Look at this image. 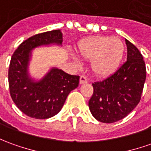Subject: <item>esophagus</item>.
<instances>
[{"label": "esophagus", "instance_id": "esophagus-1", "mask_svg": "<svg viewBox=\"0 0 151 151\" xmlns=\"http://www.w3.org/2000/svg\"><path fill=\"white\" fill-rule=\"evenodd\" d=\"M79 83H80V84L87 83H88V79H87V78H86V77L83 75L81 76V77H80V79H79Z\"/></svg>", "mask_w": 151, "mask_h": 151}]
</instances>
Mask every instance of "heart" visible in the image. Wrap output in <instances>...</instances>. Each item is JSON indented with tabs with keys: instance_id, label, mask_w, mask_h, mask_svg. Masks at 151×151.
<instances>
[{
	"instance_id": "obj_1",
	"label": "heart",
	"mask_w": 151,
	"mask_h": 151,
	"mask_svg": "<svg viewBox=\"0 0 151 151\" xmlns=\"http://www.w3.org/2000/svg\"><path fill=\"white\" fill-rule=\"evenodd\" d=\"M78 53L91 60V68L97 76L107 77L120 66L125 54L124 43L118 37L93 36L78 45ZM77 62L78 59H76Z\"/></svg>"
}]
</instances>
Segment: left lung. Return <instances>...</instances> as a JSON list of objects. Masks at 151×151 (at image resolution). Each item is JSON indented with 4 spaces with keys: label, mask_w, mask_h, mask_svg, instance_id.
<instances>
[{
    "label": "left lung",
    "mask_w": 151,
    "mask_h": 151,
    "mask_svg": "<svg viewBox=\"0 0 151 151\" xmlns=\"http://www.w3.org/2000/svg\"><path fill=\"white\" fill-rule=\"evenodd\" d=\"M127 59L114 73L94 82L88 101L90 111L97 121L113 123L126 117L140 101L146 68L140 50L126 40Z\"/></svg>",
    "instance_id": "left-lung-1"
}]
</instances>
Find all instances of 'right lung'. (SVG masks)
<instances>
[{
    "label": "right lung",
    "mask_w": 151,
    "mask_h": 151,
    "mask_svg": "<svg viewBox=\"0 0 151 151\" xmlns=\"http://www.w3.org/2000/svg\"><path fill=\"white\" fill-rule=\"evenodd\" d=\"M59 29L37 34L22 42L12 54L8 70L10 94L23 113L35 119H47L58 113L68 95L79 83V76L53 68L43 79L34 83L29 78L27 65L30 51L37 46L62 44Z\"/></svg>",
    "instance_id": "add662e5"
}]
</instances>
